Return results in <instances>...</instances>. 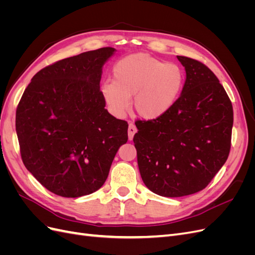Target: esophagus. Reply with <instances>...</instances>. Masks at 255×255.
<instances>
[{"label": "esophagus", "mask_w": 255, "mask_h": 255, "mask_svg": "<svg viewBox=\"0 0 255 255\" xmlns=\"http://www.w3.org/2000/svg\"><path fill=\"white\" fill-rule=\"evenodd\" d=\"M136 132H137V128H136L135 125H133V123H129V125H128V139L129 140L133 139V137H134Z\"/></svg>", "instance_id": "1"}]
</instances>
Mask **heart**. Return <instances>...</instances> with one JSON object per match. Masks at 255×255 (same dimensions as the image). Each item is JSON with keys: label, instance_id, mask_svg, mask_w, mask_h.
Segmentation results:
<instances>
[{"label": "heart", "instance_id": "heart-1", "mask_svg": "<svg viewBox=\"0 0 255 255\" xmlns=\"http://www.w3.org/2000/svg\"><path fill=\"white\" fill-rule=\"evenodd\" d=\"M181 68L148 54H132L121 58L113 68V81L101 86L111 111L125 114L133 98V110L143 119H156L171 109L183 87Z\"/></svg>", "mask_w": 255, "mask_h": 255}]
</instances>
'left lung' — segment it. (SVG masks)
I'll return each mask as SVG.
<instances>
[{"mask_svg": "<svg viewBox=\"0 0 255 255\" xmlns=\"http://www.w3.org/2000/svg\"><path fill=\"white\" fill-rule=\"evenodd\" d=\"M186 81L181 96L161 117L137 121L133 141L144 185L163 197L204 189L226 163L233 106L213 71L201 61L177 56Z\"/></svg>", "mask_w": 255, "mask_h": 255, "instance_id": "1", "label": "left lung"}]
</instances>
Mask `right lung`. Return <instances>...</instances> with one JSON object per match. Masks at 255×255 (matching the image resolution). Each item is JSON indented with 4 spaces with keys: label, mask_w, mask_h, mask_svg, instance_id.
I'll return each mask as SVG.
<instances>
[{
    "label": "right lung",
    "mask_w": 255,
    "mask_h": 255,
    "mask_svg": "<svg viewBox=\"0 0 255 255\" xmlns=\"http://www.w3.org/2000/svg\"><path fill=\"white\" fill-rule=\"evenodd\" d=\"M114 48L88 51L38 71L21 97L16 130L23 164L53 194L78 198L102 187L128 122L107 112L100 90Z\"/></svg>",
    "instance_id": "1"
}]
</instances>
